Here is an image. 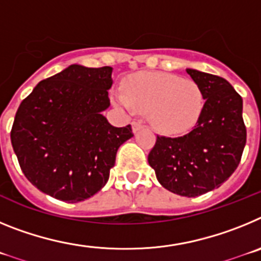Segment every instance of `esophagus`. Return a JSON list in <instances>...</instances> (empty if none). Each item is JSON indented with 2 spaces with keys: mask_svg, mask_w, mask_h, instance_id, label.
Masks as SVG:
<instances>
[{
  "mask_svg": "<svg viewBox=\"0 0 261 261\" xmlns=\"http://www.w3.org/2000/svg\"><path fill=\"white\" fill-rule=\"evenodd\" d=\"M142 128V124L140 123V121H133L132 123V130L133 132H138V130H140V129Z\"/></svg>",
  "mask_w": 261,
  "mask_h": 261,
  "instance_id": "34e87169",
  "label": "esophagus"
}]
</instances>
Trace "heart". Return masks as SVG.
I'll use <instances>...</instances> for the list:
<instances>
[{
    "label": "heart",
    "mask_w": 261,
    "mask_h": 261,
    "mask_svg": "<svg viewBox=\"0 0 261 261\" xmlns=\"http://www.w3.org/2000/svg\"><path fill=\"white\" fill-rule=\"evenodd\" d=\"M112 100L125 112H147L151 125L165 135H180L196 125L204 108V94L190 78L163 71H141L124 82Z\"/></svg>",
    "instance_id": "obj_1"
}]
</instances>
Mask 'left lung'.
Here are the masks:
<instances>
[{"label":"left lung","mask_w":261,"mask_h":261,"mask_svg":"<svg viewBox=\"0 0 261 261\" xmlns=\"http://www.w3.org/2000/svg\"><path fill=\"white\" fill-rule=\"evenodd\" d=\"M204 94L201 116L181 137H158L147 161L163 188L196 197L231 176L246 145L243 100L222 77L187 69Z\"/></svg>","instance_id":"obj_1"}]
</instances>
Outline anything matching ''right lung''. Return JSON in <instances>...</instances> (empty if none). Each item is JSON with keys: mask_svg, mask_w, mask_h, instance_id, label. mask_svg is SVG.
Listing matches in <instances>:
<instances>
[{"mask_svg": "<svg viewBox=\"0 0 261 261\" xmlns=\"http://www.w3.org/2000/svg\"><path fill=\"white\" fill-rule=\"evenodd\" d=\"M112 68L73 64L32 90L17 111L11 145L30 183L66 202L100 191L115 166L117 149L133 137L132 128L111 125Z\"/></svg>", "mask_w": 261, "mask_h": 261, "instance_id": "right-lung-1", "label": "right lung"}]
</instances>
